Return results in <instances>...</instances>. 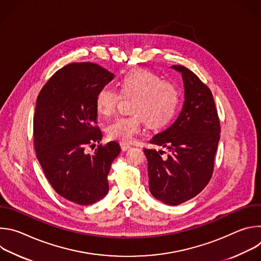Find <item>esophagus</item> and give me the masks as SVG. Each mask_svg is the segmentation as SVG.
<instances>
[{"label":"esophagus","instance_id":"esophagus-1","mask_svg":"<svg viewBox=\"0 0 261 261\" xmlns=\"http://www.w3.org/2000/svg\"><path fill=\"white\" fill-rule=\"evenodd\" d=\"M121 147L123 151H127V150H129V148H131V145L127 142H121Z\"/></svg>","mask_w":261,"mask_h":261}]
</instances>
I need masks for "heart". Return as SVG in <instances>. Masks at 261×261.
Segmentation results:
<instances>
[{"label":"heart","instance_id":"heart-1","mask_svg":"<svg viewBox=\"0 0 261 261\" xmlns=\"http://www.w3.org/2000/svg\"><path fill=\"white\" fill-rule=\"evenodd\" d=\"M118 86L123 97H133L130 104L132 114L120 116L107 125L106 133L111 139L130 142L140 132L143 122L150 128H159L176 113L179 102L177 88L152 71H131L118 81ZM120 94L113 88H101L95 99L98 113L103 117L113 115Z\"/></svg>","mask_w":261,"mask_h":261}]
</instances>
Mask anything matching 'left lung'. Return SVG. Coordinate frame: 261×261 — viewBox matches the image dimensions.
I'll list each match as a JSON object with an SVG mask.
<instances>
[{
    "label": "left lung",
    "instance_id": "8db88e82",
    "mask_svg": "<svg viewBox=\"0 0 261 261\" xmlns=\"http://www.w3.org/2000/svg\"><path fill=\"white\" fill-rule=\"evenodd\" d=\"M172 68L181 73L185 101L179 116L166 130L150 141L166 147L162 151L144 148L148 187L152 195L168 205H177L200 193L214 169L220 139V122L211 90L184 66Z\"/></svg>",
    "mask_w": 261,
    "mask_h": 261
}]
</instances>
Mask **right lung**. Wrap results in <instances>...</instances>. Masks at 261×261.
Masks as SVG:
<instances>
[{
  "label": "right lung",
  "mask_w": 261,
  "mask_h": 261,
  "mask_svg": "<svg viewBox=\"0 0 261 261\" xmlns=\"http://www.w3.org/2000/svg\"><path fill=\"white\" fill-rule=\"evenodd\" d=\"M114 73L93 63H73L57 71L40 91L34 115L35 151L46 178L62 197L81 205L102 199L109 190L107 174L121 153L116 141L100 142L96 126L98 91Z\"/></svg>",
  "instance_id": "right-lung-1"
}]
</instances>
